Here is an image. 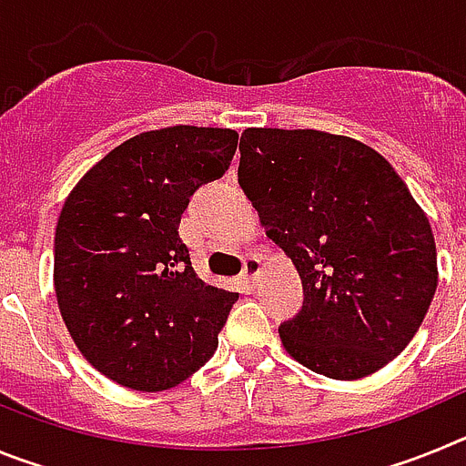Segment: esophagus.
I'll list each match as a JSON object with an SVG mask.
<instances>
[{
	"label": "esophagus",
	"mask_w": 466,
	"mask_h": 466,
	"mask_svg": "<svg viewBox=\"0 0 466 466\" xmlns=\"http://www.w3.org/2000/svg\"><path fill=\"white\" fill-rule=\"evenodd\" d=\"M261 270H263V263L258 257H247L245 261H242V278L249 279V282H254Z\"/></svg>",
	"instance_id": "esophagus-1"
}]
</instances>
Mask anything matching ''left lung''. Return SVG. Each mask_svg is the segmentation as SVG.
Instances as JSON below:
<instances>
[{"instance_id":"left-lung-1","label":"left lung","mask_w":466,"mask_h":466,"mask_svg":"<svg viewBox=\"0 0 466 466\" xmlns=\"http://www.w3.org/2000/svg\"><path fill=\"white\" fill-rule=\"evenodd\" d=\"M238 182L303 284L284 350L333 380L371 376L420 329L439 270L430 219L376 149L322 130L247 127Z\"/></svg>"}]
</instances>
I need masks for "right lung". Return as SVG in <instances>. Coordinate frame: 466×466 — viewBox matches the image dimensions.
<instances>
[{"mask_svg":"<svg viewBox=\"0 0 466 466\" xmlns=\"http://www.w3.org/2000/svg\"><path fill=\"white\" fill-rule=\"evenodd\" d=\"M236 149L230 127L139 133L97 160L65 200L57 308L81 355L109 380L160 392L214 355L238 294L198 278L179 221L193 191L219 179Z\"/></svg>","mask_w":466,"mask_h":466,"instance_id":"right-lung-1","label":"right lung"}]
</instances>
